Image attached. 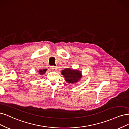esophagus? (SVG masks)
<instances>
[{"label":"esophagus","instance_id":"esophagus-1","mask_svg":"<svg viewBox=\"0 0 129 129\" xmlns=\"http://www.w3.org/2000/svg\"><path fill=\"white\" fill-rule=\"evenodd\" d=\"M51 70L52 71H57V67L56 66H51Z\"/></svg>","mask_w":129,"mask_h":129}]
</instances>
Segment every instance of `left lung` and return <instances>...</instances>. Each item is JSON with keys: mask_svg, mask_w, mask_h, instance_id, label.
Segmentation results:
<instances>
[{"mask_svg": "<svg viewBox=\"0 0 129 129\" xmlns=\"http://www.w3.org/2000/svg\"><path fill=\"white\" fill-rule=\"evenodd\" d=\"M61 74L65 77L66 81L69 83L77 82L81 77V73L80 71L70 69H66L63 70L61 71Z\"/></svg>", "mask_w": 129, "mask_h": 129, "instance_id": "1", "label": "left lung"}]
</instances>
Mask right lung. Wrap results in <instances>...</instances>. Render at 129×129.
Masks as SVG:
<instances>
[{"mask_svg": "<svg viewBox=\"0 0 129 129\" xmlns=\"http://www.w3.org/2000/svg\"><path fill=\"white\" fill-rule=\"evenodd\" d=\"M47 71V70L46 69H44V70H39V74H44L45 72H46V71Z\"/></svg>", "mask_w": 129, "mask_h": 129, "instance_id": "right-lung-1", "label": "right lung"}]
</instances>
